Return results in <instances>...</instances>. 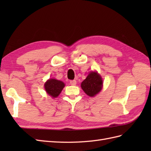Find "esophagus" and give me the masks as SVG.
Listing matches in <instances>:
<instances>
[{"mask_svg":"<svg viewBox=\"0 0 151 151\" xmlns=\"http://www.w3.org/2000/svg\"><path fill=\"white\" fill-rule=\"evenodd\" d=\"M70 84L72 86H75L76 84V81H70Z\"/></svg>","mask_w":151,"mask_h":151,"instance_id":"obj_1","label":"esophagus"}]
</instances>
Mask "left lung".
<instances>
[{"mask_svg":"<svg viewBox=\"0 0 151 151\" xmlns=\"http://www.w3.org/2000/svg\"><path fill=\"white\" fill-rule=\"evenodd\" d=\"M103 86L101 75L97 71H91L81 83V88L86 95L94 97L101 91Z\"/></svg>","mask_w":151,"mask_h":151,"instance_id":"1","label":"left lung"}]
</instances>
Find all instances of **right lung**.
Segmentation results:
<instances>
[{
  "label": "right lung",
  "instance_id": "right-lung-1",
  "mask_svg": "<svg viewBox=\"0 0 151 151\" xmlns=\"http://www.w3.org/2000/svg\"><path fill=\"white\" fill-rule=\"evenodd\" d=\"M44 87L48 95L52 98H56L60 94L61 91L65 87V84L56 79L50 78L45 83Z\"/></svg>",
  "mask_w": 151,
  "mask_h": 151
}]
</instances>
